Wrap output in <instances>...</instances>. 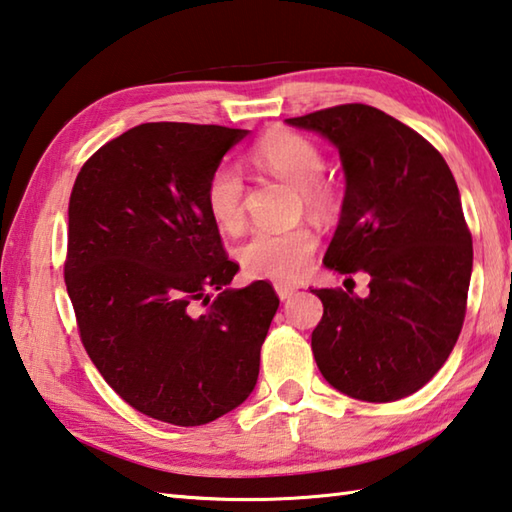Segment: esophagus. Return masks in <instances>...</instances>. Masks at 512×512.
<instances>
[{
  "label": "esophagus",
  "mask_w": 512,
  "mask_h": 512,
  "mask_svg": "<svg viewBox=\"0 0 512 512\" xmlns=\"http://www.w3.org/2000/svg\"><path fill=\"white\" fill-rule=\"evenodd\" d=\"M275 291L280 295V300H291V297L297 293V288L288 284H275Z\"/></svg>",
  "instance_id": "1"
}]
</instances>
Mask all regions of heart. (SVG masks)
I'll return each instance as SVG.
<instances>
[{
	"label": "heart",
	"mask_w": 512,
	"mask_h": 512,
	"mask_svg": "<svg viewBox=\"0 0 512 512\" xmlns=\"http://www.w3.org/2000/svg\"><path fill=\"white\" fill-rule=\"evenodd\" d=\"M253 163L295 185L304 206L315 215H324L333 206L331 192L318 179L324 167L320 147L295 132H271L255 145ZM206 203L212 219L221 228L235 230L244 219V179L232 165H219L210 174ZM318 239L304 226L286 230H257L241 248V264L246 273L262 280L293 284L309 271L311 255Z\"/></svg>",
	"instance_id": "b5f03b06"
}]
</instances>
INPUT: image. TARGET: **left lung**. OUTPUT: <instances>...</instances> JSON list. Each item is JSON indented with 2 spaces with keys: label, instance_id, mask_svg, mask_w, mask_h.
Wrapping results in <instances>:
<instances>
[{
  "label": "left lung",
  "instance_id": "obj_1",
  "mask_svg": "<svg viewBox=\"0 0 512 512\" xmlns=\"http://www.w3.org/2000/svg\"><path fill=\"white\" fill-rule=\"evenodd\" d=\"M336 145L340 221L324 266L367 273L369 295L315 288L324 313L311 349L324 380L367 403L418 392L443 367L466 318L472 237L457 181L421 134L369 105L286 118Z\"/></svg>",
  "mask_w": 512,
  "mask_h": 512
}]
</instances>
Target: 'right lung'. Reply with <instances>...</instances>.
<instances>
[{
	"instance_id": "add662e5",
	"label": "right lung",
	"mask_w": 512,
	"mask_h": 512,
	"mask_svg": "<svg viewBox=\"0 0 512 512\" xmlns=\"http://www.w3.org/2000/svg\"><path fill=\"white\" fill-rule=\"evenodd\" d=\"M246 134L145 123L102 145L73 183L64 282L82 345L156 421L206 425L257 385L280 300L266 282L228 288L239 266L206 203L210 174Z\"/></svg>"
}]
</instances>
